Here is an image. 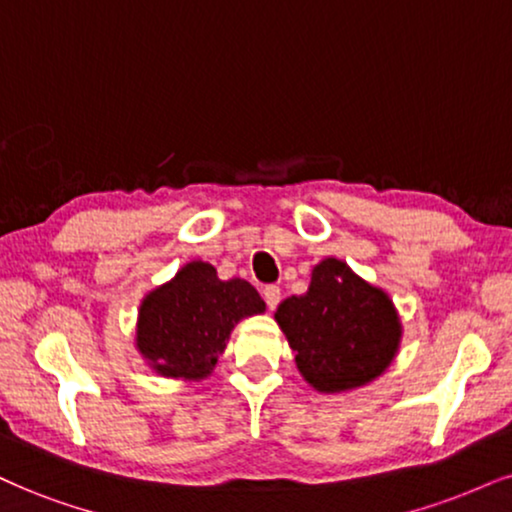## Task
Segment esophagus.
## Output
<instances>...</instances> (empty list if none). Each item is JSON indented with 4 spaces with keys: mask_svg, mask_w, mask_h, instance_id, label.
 <instances>
[{
    "mask_svg": "<svg viewBox=\"0 0 512 512\" xmlns=\"http://www.w3.org/2000/svg\"><path fill=\"white\" fill-rule=\"evenodd\" d=\"M263 299H266V304H268V308L270 311H273V308L280 304V299H282V292H280V287H275V285H268L266 289H263Z\"/></svg>",
    "mask_w": 512,
    "mask_h": 512,
    "instance_id": "obj_1",
    "label": "esophagus"
}]
</instances>
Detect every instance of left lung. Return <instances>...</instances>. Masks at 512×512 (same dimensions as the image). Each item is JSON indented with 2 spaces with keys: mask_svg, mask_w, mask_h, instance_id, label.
Segmentation results:
<instances>
[{
  "mask_svg": "<svg viewBox=\"0 0 512 512\" xmlns=\"http://www.w3.org/2000/svg\"><path fill=\"white\" fill-rule=\"evenodd\" d=\"M275 320L301 377L320 394L375 382L401 349L403 325L391 296L334 256L315 263L306 294L282 301Z\"/></svg>",
  "mask_w": 512,
  "mask_h": 512,
  "instance_id": "1",
  "label": "left lung"
}]
</instances>
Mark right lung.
<instances>
[{
	"instance_id": "obj_1",
	"label": "right lung",
	"mask_w": 512,
	"mask_h": 512,
	"mask_svg": "<svg viewBox=\"0 0 512 512\" xmlns=\"http://www.w3.org/2000/svg\"><path fill=\"white\" fill-rule=\"evenodd\" d=\"M266 313V301L242 277L220 280L206 261H189L144 294L135 349L156 375L201 382L216 368L237 323Z\"/></svg>"
}]
</instances>
